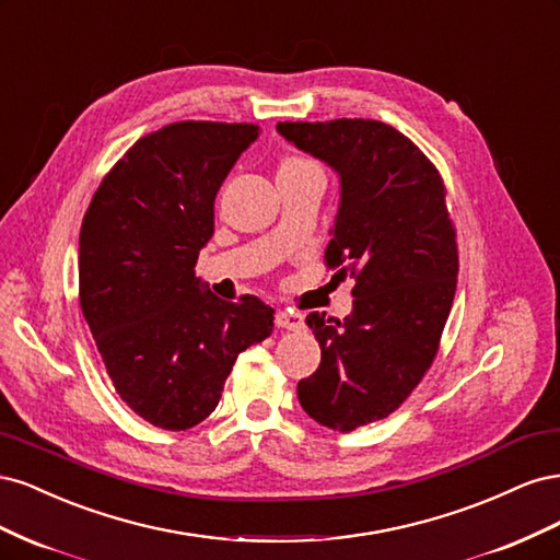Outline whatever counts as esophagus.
<instances>
[{"mask_svg": "<svg viewBox=\"0 0 560 560\" xmlns=\"http://www.w3.org/2000/svg\"><path fill=\"white\" fill-rule=\"evenodd\" d=\"M276 327L299 331L303 327V315L294 313V311H278L276 313Z\"/></svg>", "mask_w": 560, "mask_h": 560, "instance_id": "1", "label": "esophagus"}]
</instances>
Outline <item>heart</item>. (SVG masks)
Segmentation results:
<instances>
[{
	"instance_id": "heart-1",
	"label": "heart",
	"mask_w": 560,
	"mask_h": 560,
	"mask_svg": "<svg viewBox=\"0 0 560 560\" xmlns=\"http://www.w3.org/2000/svg\"><path fill=\"white\" fill-rule=\"evenodd\" d=\"M287 163H306V161H301V159H290Z\"/></svg>"
}]
</instances>
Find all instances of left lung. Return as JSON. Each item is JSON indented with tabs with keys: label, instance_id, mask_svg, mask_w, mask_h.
<instances>
[{
	"label": "left lung",
	"instance_id": "obj_1",
	"mask_svg": "<svg viewBox=\"0 0 560 560\" xmlns=\"http://www.w3.org/2000/svg\"><path fill=\"white\" fill-rule=\"evenodd\" d=\"M276 128L341 182L325 259L354 278L352 313L306 317L322 362L296 393L319 425L352 432L399 409L436 354L457 282L446 189L430 159L383 121Z\"/></svg>",
	"mask_w": 560,
	"mask_h": 560
}]
</instances>
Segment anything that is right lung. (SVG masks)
I'll return each mask as SVG.
<instances>
[{
	"label": "right lung",
	"mask_w": 560,
	"mask_h": 560,
	"mask_svg": "<svg viewBox=\"0 0 560 560\" xmlns=\"http://www.w3.org/2000/svg\"><path fill=\"white\" fill-rule=\"evenodd\" d=\"M254 124L182 121L144 135L97 186L79 235V301L116 393L147 422L189 430L238 354L273 331L257 296L217 299L196 278L214 198Z\"/></svg>",
	"instance_id": "add662e5"
}]
</instances>
